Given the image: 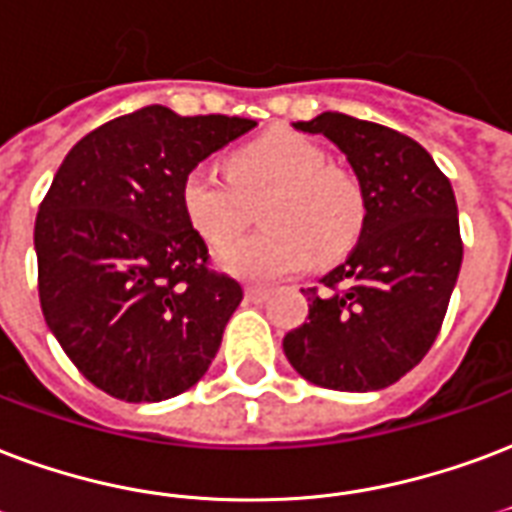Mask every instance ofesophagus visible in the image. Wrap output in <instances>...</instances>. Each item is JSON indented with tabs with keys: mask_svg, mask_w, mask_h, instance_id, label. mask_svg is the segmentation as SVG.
Listing matches in <instances>:
<instances>
[{
	"mask_svg": "<svg viewBox=\"0 0 512 512\" xmlns=\"http://www.w3.org/2000/svg\"><path fill=\"white\" fill-rule=\"evenodd\" d=\"M245 299H248V302H253V305H259V302H264V299H270V291H267V288H259V286H248L245 288Z\"/></svg>",
	"mask_w": 512,
	"mask_h": 512,
	"instance_id": "esophagus-1",
	"label": "esophagus"
}]
</instances>
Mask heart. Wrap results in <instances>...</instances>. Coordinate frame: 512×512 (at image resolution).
Instances as JSON below:
<instances>
[{
    "instance_id": "1",
    "label": "heart",
    "mask_w": 512,
    "mask_h": 512,
    "mask_svg": "<svg viewBox=\"0 0 512 512\" xmlns=\"http://www.w3.org/2000/svg\"><path fill=\"white\" fill-rule=\"evenodd\" d=\"M226 178L207 167L180 180V207L188 226L207 242L224 245L251 221L259 205L261 232L226 245L218 261L242 280H278L340 259L359 240L367 199L348 169L305 134L272 129L234 148Z\"/></svg>"
}]
</instances>
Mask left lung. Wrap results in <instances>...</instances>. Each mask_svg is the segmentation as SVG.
Returning a JSON list of instances; mask_svg holds the SVG:
<instances>
[{"mask_svg":"<svg viewBox=\"0 0 512 512\" xmlns=\"http://www.w3.org/2000/svg\"><path fill=\"white\" fill-rule=\"evenodd\" d=\"M348 156L367 199L351 256L307 288V321L283 337L291 367L315 386L378 391L424 359L461 267L451 180L407 134L345 113L297 121Z\"/></svg>","mask_w":512,"mask_h":512,"instance_id":"1","label":"left lung"}]
</instances>
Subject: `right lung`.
Returning <instances> with one entry per match:
<instances>
[{"label":"right lung","instance_id":"add662e5","mask_svg":"<svg viewBox=\"0 0 512 512\" xmlns=\"http://www.w3.org/2000/svg\"><path fill=\"white\" fill-rule=\"evenodd\" d=\"M256 121L148 105L67 153L34 224L45 324L105 394L161 402L210 367L240 283L210 267L180 180Z\"/></svg>","mask_w":512,"mask_h":512}]
</instances>
